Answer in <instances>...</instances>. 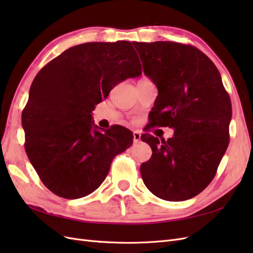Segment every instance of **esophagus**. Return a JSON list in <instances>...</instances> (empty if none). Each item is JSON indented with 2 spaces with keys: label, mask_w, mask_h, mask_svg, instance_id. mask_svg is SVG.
I'll list each match as a JSON object with an SVG mask.
<instances>
[{
  "label": "esophagus",
  "mask_w": 253,
  "mask_h": 253,
  "mask_svg": "<svg viewBox=\"0 0 253 253\" xmlns=\"http://www.w3.org/2000/svg\"><path fill=\"white\" fill-rule=\"evenodd\" d=\"M140 137H141V134L139 131H134L133 132V140L134 142H138L140 140Z\"/></svg>",
  "instance_id": "34e87169"
}]
</instances>
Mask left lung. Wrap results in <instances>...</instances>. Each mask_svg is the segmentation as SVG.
<instances>
[{
	"instance_id": "1",
	"label": "left lung",
	"mask_w": 253,
	"mask_h": 253,
	"mask_svg": "<svg viewBox=\"0 0 253 253\" xmlns=\"http://www.w3.org/2000/svg\"><path fill=\"white\" fill-rule=\"evenodd\" d=\"M158 96L150 125L174 129L167 141L141 135L152 156L140 166L144 185L169 202L187 201L208 187L229 144L231 100L212 61L192 45L133 42Z\"/></svg>"
}]
</instances>
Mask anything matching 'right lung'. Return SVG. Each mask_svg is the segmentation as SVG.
<instances>
[{
    "mask_svg": "<svg viewBox=\"0 0 253 253\" xmlns=\"http://www.w3.org/2000/svg\"><path fill=\"white\" fill-rule=\"evenodd\" d=\"M141 73L128 41L73 46L38 73L22 113L24 145L29 162L53 194L76 200L93 193L115 156L131 147L129 129H98L91 111L118 83Z\"/></svg>",
    "mask_w": 253,
    "mask_h": 253,
    "instance_id": "obj_1",
    "label": "right lung"
}]
</instances>
